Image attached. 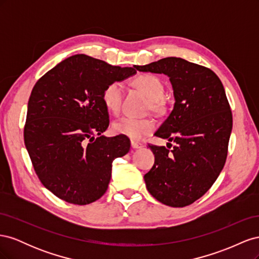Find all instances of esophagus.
I'll return each mask as SVG.
<instances>
[{"instance_id":"1","label":"esophagus","mask_w":259,"mask_h":259,"mask_svg":"<svg viewBox=\"0 0 259 259\" xmlns=\"http://www.w3.org/2000/svg\"><path fill=\"white\" fill-rule=\"evenodd\" d=\"M131 146H132V149H134V150H136V149H142L144 147L142 144H138L136 142H132Z\"/></svg>"}]
</instances>
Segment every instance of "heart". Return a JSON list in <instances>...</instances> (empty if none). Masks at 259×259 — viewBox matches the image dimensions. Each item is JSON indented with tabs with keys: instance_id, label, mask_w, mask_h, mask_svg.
I'll return each mask as SVG.
<instances>
[{
	"instance_id": "obj_1",
	"label": "heart",
	"mask_w": 259,
	"mask_h": 259,
	"mask_svg": "<svg viewBox=\"0 0 259 259\" xmlns=\"http://www.w3.org/2000/svg\"><path fill=\"white\" fill-rule=\"evenodd\" d=\"M134 85L145 93L149 98L150 109L153 111H161V98L164 94L163 83L158 77L151 74H143L134 80ZM123 85L120 82L109 83L103 92V101L109 111L116 113L122 104ZM154 124L151 120L137 119L132 116H123L112 123V132L116 135H122L132 140L142 139L151 133Z\"/></svg>"
}]
</instances>
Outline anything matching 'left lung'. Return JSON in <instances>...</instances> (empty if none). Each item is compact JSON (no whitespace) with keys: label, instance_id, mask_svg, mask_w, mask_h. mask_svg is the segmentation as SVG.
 <instances>
[{"label":"left lung","instance_id":"1","mask_svg":"<svg viewBox=\"0 0 259 259\" xmlns=\"http://www.w3.org/2000/svg\"><path fill=\"white\" fill-rule=\"evenodd\" d=\"M136 69L167 75L175 99L173 110L154 133L175 146L171 150L149 146L154 164L144 176L146 187L163 204L187 206L209 189L225 165L232 114L223 83L210 69L177 57Z\"/></svg>","mask_w":259,"mask_h":259}]
</instances>
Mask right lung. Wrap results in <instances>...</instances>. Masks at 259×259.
<instances>
[{"label":"right lung","instance_id":"right-lung-1","mask_svg":"<svg viewBox=\"0 0 259 259\" xmlns=\"http://www.w3.org/2000/svg\"><path fill=\"white\" fill-rule=\"evenodd\" d=\"M135 69L77 54L35 83L28 101L25 145L38 179L59 199L85 205L107 191L112 162L126 154L131 144L125 136L101 135L109 126L103 92L109 83L136 74Z\"/></svg>","mask_w":259,"mask_h":259}]
</instances>
